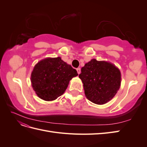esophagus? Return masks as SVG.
Instances as JSON below:
<instances>
[{
	"label": "esophagus",
	"mask_w": 147,
	"mask_h": 147,
	"mask_svg": "<svg viewBox=\"0 0 147 147\" xmlns=\"http://www.w3.org/2000/svg\"><path fill=\"white\" fill-rule=\"evenodd\" d=\"M77 71L78 74H80V72H81V69H80V68H77Z\"/></svg>",
	"instance_id": "obj_1"
}]
</instances>
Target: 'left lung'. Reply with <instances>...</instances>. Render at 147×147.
<instances>
[{
	"label": "left lung",
	"instance_id": "left-lung-1",
	"mask_svg": "<svg viewBox=\"0 0 147 147\" xmlns=\"http://www.w3.org/2000/svg\"><path fill=\"white\" fill-rule=\"evenodd\" d=\"M79 78L83 83L86 98L102 105L112 99L121 85V72L116 66L107 61L91 59L81 69Z\"/></svg>",
	"mask_w": 147,
	"mask_h": 147
}]
</instances>
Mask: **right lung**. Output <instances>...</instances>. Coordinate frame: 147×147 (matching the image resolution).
Segmentation results:
<instances>
[{
	"label": "right lung",
	"mask_w": 147,
	"mask_h": 147,
	"mask_svg": "<svg viewBox=\"0 0 147 147\" xmlns=\"http://www.w3.org/2000/svg\"><path fill=\"white\" fill-rule=\"evenodd\" d=\"M77 70L60 57H47L34 66L31 74L32 86L40 98L51 101L63 94Z\"/></svg>",
	"instance_id": "obj_1"
}]
</instances>
